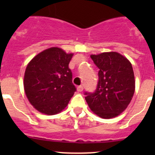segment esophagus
Returning a JSON list of instances; mask_svg holds the SVG:
<instances>
[{
    "label": "esophagus",
    "mask_w": 155,
    "mask_h": 155,
    "mask_svg": "<svg viewBox=\"0 0 155 155\" xmlns=\"http://www.w3.org/2000/svg\"><path fill=\"white\" fill-rule=\"evenodd\" d=\"M77 89H78V92H81V91H83V89H84V87H83L82 85H80L78 87V88H77Z\"/></svg>",
    "instance_id": "esophagus-1"
}]
</instances>
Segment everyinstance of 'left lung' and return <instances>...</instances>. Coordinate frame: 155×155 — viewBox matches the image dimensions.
I'll return each mask as SVG.
<instances>
[{"label":"left lung","mask_w":155,"mask_h":155,"mask_svg":"<svg viewBox=\"0 0 155 155\" xmlns=\"http://www.w3.org/2000/svg\"><path fill=\"white\" fill-rule=\"evenodd\" d=\"M99 69L97 88L85 92V100L94 114L103 119L119 116L127 108L135 91L132 64L116 52L91 55Z\"/></svg>","instance_id":"left-lung-1"}]
</instances>
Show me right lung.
<instances>
[{
    "label": "right lung",
    "mask_w": 155,
    "mask_h": 155,
    "mask_svg": "<svg viewBox=\"0 0 155 155\" xmlns=\"http://www.w3.org/2000/svg\"><path fill=\"white\" fill-rule=\"evenodd\" d=\"M73 55L61 48L51 47L37 54L27 65L23 82L25 92L40 113H61L76 91L68 67Z\"/></svg>",
    "instance_id": "add662e5"
}]
</instances>
